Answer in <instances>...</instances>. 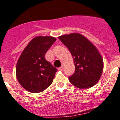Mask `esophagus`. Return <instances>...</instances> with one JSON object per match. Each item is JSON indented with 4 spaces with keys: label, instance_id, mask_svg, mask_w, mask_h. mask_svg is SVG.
Masks as SVG:
<instances>
[{
    "label": "esophagus",
    "instance_id": "1",
    "mask_svg": "<svg viewBox=\"0 0 120 120\" xmlns=\"http://www.w3.org/2000/svg\"><path fill=\"white\" fill-rule=\"evenodd\" d=\"M58 70L60 71H62V70H63V67H62V66H61V67H59V68H58Z\"/></svg>",
    "mask_w": 120,
    "mask_h": 120
}]
</instances>
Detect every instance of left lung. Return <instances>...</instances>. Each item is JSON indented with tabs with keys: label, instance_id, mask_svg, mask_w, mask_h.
<instances>
[{
	"label": "left lung",
	"instance_id": "8db88e82",
	"mask_svg": "<svg viewBox=\"0 0 120 120\" xmlns=\"http://www.w3.org/2000/svg\"><path fill=\"white\" fill-rule=\"evenodd\" d=\"M58 38L74 58L75 70L69 77L70 82L80 89L93 86L101 78L104 68L103 59L96 47L79 33L62 35Z\"/></svg>",
	"mask_w": 120,
	"mask_h": 120
}]
</instances>
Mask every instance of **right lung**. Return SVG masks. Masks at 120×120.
I'll use <instances>...</instances> for the list:
<instances>
[{"instance_id": "right-lung-1", "label": "right lung", "mask_w": 120, "mask_h": 120, "mask_svg": "<svg viewBox=\"0 0 120 120\" xmlns=\"http://www.w3.org/2000/svg\"><path fill=\"white\" fill-rule=\"evenodd\" d=\"M51 36H38L28 43L18 60V81L30 93H40L50 86L57 69L45 58V53L56 41Z\"/></svg>"}]
</instances>
